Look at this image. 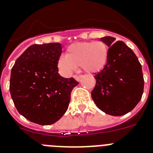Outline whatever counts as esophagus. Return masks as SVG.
I'll list each match as a JSON object with an SVG mask.
<instances>
[{
	"label": "esophagus",
	"mask_w": 153,
	"mask_h": 153,
	"mask_svg": "<svg viewBox=\"0 0 153 153\" xmlns=\"http://www.w3.org/2000/svg\"><path fill=\"white\" fill-rule=\"evenodd\" d=\"M74 78L75 79V80L79 82V81L81 80V79H82V76H81V75H74Z\"/></svg>",
	"instance_id": "34e87169"
}]
</instances>
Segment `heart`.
I'll use <instances>...</instances> for the list:
<instances>
[{
	"instance_id": "obj_1",
	"label": "heart",
	"mask_w": 153,
	"mask_h": 153,
	"mask_svg": "<svg viewBox=\"0 0 153 153\" xmlns=\"http://www.w3.org/2000/svg\"><path fill=\"white\" fill-rule=\"evenodd\" d=\"M108 57V47L102 41L76 43L67 48L66 55L59 57L57 66L65 75L71 74L77 65L85 72L96 73L103 69Z\"/></svg>"
}]
</instances>
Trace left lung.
I'll return each mask as SVG.
<instances>
[{
    "label": "left lung",
    "instance_id": "1",
    "mask_svg": "<svg viewBox=\"0 0 153 153\" xmlns=\"http://www.w3.org/2000/svg\"><path fill=\"white\" fill-rule=\"evenodd\" d=\"M111 36L100 40L109 48L108 61L95 74L96 84L91 92L99 109L112 116L131 111L141 100L144 89L142 65L131 49Z\"/></svg>",
    "mask_w": 153,
    "mask_h": 153
}]
</instances>
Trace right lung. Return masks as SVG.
I'll list each match as a JSON object with an SVG mask.
<instances>
[{
	"mask_svg": "<svg viewBox=\"0 0 153 153\" xmlns=\"http://www.w3.org/2000/svg\"><path fill=\"white\" fill-rule=\"evenodd\" d=\"M61 53L59 43L33 44L11 69V98L19 114L31 122L54 124L68 108L71 92L79 82L58 74L57 61Z\"/></svg>",
	"mask_w": 153,
	"mask_h": 153,
	"instance_id": "1",
	"label": "right lung"
}]
</instances>
